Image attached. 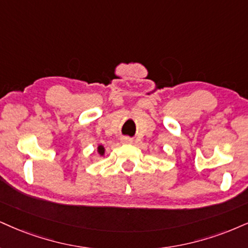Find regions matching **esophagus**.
Wrapping results in <instances>:
<instances>
[{"mask_svg":"<svg viewBox=\"0 0 248 248\" xmlns=\"http://www.w3.org/2000/svg\"><path fill=\"white\" fill-rule=\"evenodd\" d=\"M123 142L129 143V142H131V139H130V138H124V139H123Z\"/></svg>","mask_w":248,"mask_h":248,"instance_id":"esophagus-1","label":"esophagus"}]
</instances>
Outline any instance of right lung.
Listing matches in <instances>:
<instances>
[{
	"instance_id": "obj_1",
	"label": "right lung",
	"mask_w": 248,
	"mask_h": 248,
	"mask_svg": "<svg viewBox=\"0 0 248 248\" xmlns=\"http://www.w3.org/2000/svg\"><path fill=\"white\" fill-rule=\"evenodd\" d=\"M97 149H99V154L100 155L105 154V148H103V146H99V148H97Z\"/></svg>"
}]
</instances>
